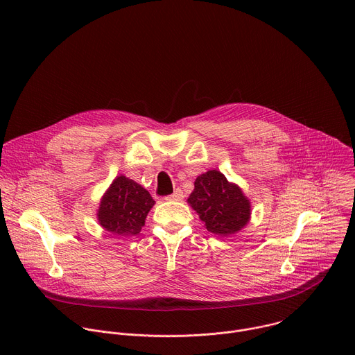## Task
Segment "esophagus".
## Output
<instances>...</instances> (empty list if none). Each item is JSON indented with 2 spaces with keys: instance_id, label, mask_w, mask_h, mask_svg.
<instances>
[{
  "instance_id": "obj_1",
  "label": "esophagus",
  "mask_w": 355,
  "mask_h": 355,
  "mask_svg": "<svg viewBox=\"0 0 355 355\" xmlns=\"http://www.w3.org/2000/svg\"><path fill=\"white\" fill-rule=\"evenodd\" d=\"M182 198H184V193L180 188H177L171 195L166 196V199H168V200H182Z\"/></svg>"
}]
</instances>
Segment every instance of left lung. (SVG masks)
Masks as SVG:
<instances>
[{"mask_svg": "<svg viewBox=\"0 0 355 355\" xmlns=\"http://www.w3.org/2000/svg\"><path fill=\"white\" fill-rule=\"evenodd\" d=\"M193 185L188 202L211 233L233 234L248 222V199L237 185L227 182L220 171L211 170L199 175Z\"/></svg>", "mask_w": 355, "mask_h": 355, "instance_id": "left-lung-1", "label": "left lung"}]
</instances>
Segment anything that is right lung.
Returning <instances> with one entry per match:
<instances>
[{
  "mask_svg": "<svg viewBox=\"0 0 355 355\" xmlns=\"http://www.w3.org/2000/svg\"><path fill=\"white\" fill-rule=\"evenodd\" d=\"M155 200L137 182L123 175L115 178L101 200L98 220L105 230L119 236H133L141 230Z\"/></svg>",
  "mask_w": 355,
  "mask_h": 355,
  "instance_id": "1",
  "label": "right lung"
}]
</instances>
